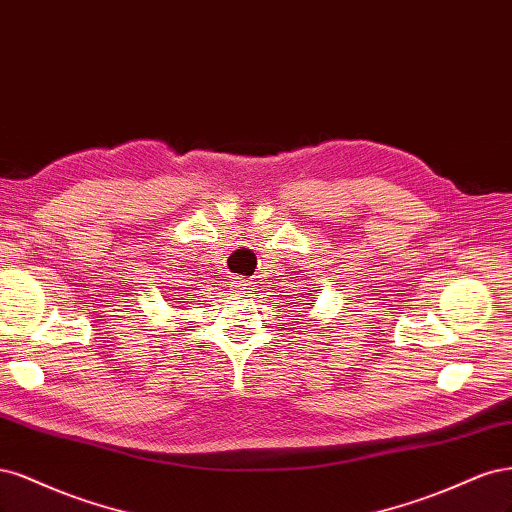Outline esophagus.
Wrapping results in <instances>:
<instances>
[{
    "label": "esophagus",
    "instance_id": "esophagus-1",
    "mask_svg": "<svg viewBox=\"0 0 512 512\" xmlns=\"http://www.w3.org/2000/svg\"><path fill=\"white\" fill-rule=\"evenodd\" d=\"M232 291H234L236 295H251V291H253V285L249 283V280H244V278H236L234 283H232Z\"/></svg>",
    "mask_w": 512,
    "mask_h": 512
}]
</instances>
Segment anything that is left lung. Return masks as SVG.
I'll use <instances>...</instances> for the list:
<instances>
[{"label": "left lung", "mask_w": 512, "mask_h": 512, "mask_svg": "<svg viewBox=\"0 0 512 512\" xmlns=\"http://www.w3.org/2000/svg\"><path fill=\"white\" fill-rule=\"evenodd\" d=\"M300 312H302V310H300Z\"/></svg>", "instance_id": "1"}]
</instances>
